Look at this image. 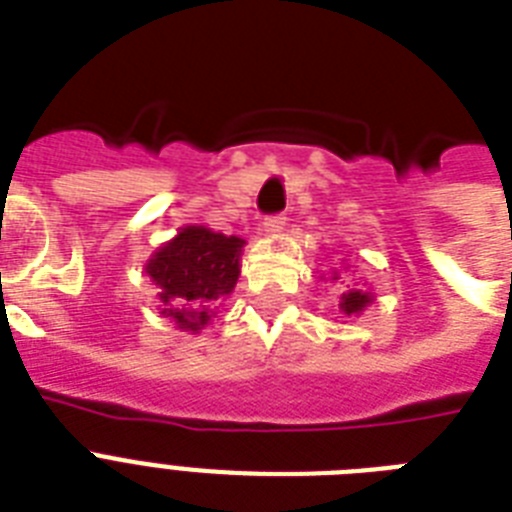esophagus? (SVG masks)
Returning a JSON list of instances; mask_svg holds the SVG:
<instances>
[{
  "instance_id": "esophagus-1",
  "label": "esophagus",
  "mask_w": 512,
  "mask_h": 512,
  "mask_svg": "<svg viewBox=\"0 0 512 512\" xmlns=\"http://www.w3.org/2000/svg\"><path fill=\"white\" fill-rule=\"evenodd\" d=\"M284 225H287V217H284V212H279V215H268V217H265L263 228L268 233H279L281 228H284Z\"/></svg>"
}]
</instances>
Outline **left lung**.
<instances>
[{"instance_id":"left-lung-1","label":"left lung","mask_w":512,"mask_h":512,"mask_svg":"<svg viewBox=\"0 0 512 512\" xmlns=\"http://www.w3.org/2000/svg\"><path fill=\"white\" fill-rule=\"evenodd\" d=\"M369 300H372V297L366 295V292H358V289H353V292H348V295H342L340 308L348 313V316H353V313L364 311Z\"/></svg>"}]
</instances>
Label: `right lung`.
Instances as JSON below:
<instances>
[{
  "instance_id": "add662e5",
  "label": "right lung",
  "mask_w": 512,
  "mask_h": 512,
  "mask_svg": "<svg viewBox=\"0 0 512 512\" xmlns=\"http://www.w3.org/2000/svg\"><path fill=\"white\" fill-rule=\"evenodd\" d=\"M241 247L239 236L185 225L146 265L148 276L162 287L164 316H172L180 329L204 327L212 308L236 287Z\"/></svg>"
}]
</instances>
